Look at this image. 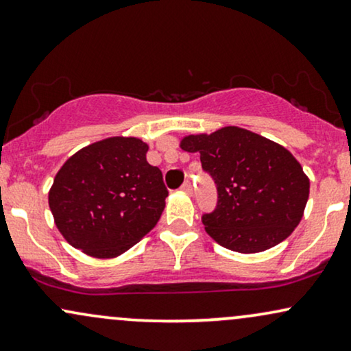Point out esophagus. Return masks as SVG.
<instances>
[{"instance_id": "34e87169", "label": "esophagus", "mask_w": 351, "mask_h": 351, "mask_svg": "<svg viewBox=\"0 0 351 351\" xmlns=\"http://www.w3.org/2000/svg\"><path fill=\"white\" fill-rule=\"evenodd\" d=\"M180 190H182V192L187 193V195H192V192H193L192 184H190L189 180H187V182H184V185H182V187H180Z\"/></svg>"}]
</instances>
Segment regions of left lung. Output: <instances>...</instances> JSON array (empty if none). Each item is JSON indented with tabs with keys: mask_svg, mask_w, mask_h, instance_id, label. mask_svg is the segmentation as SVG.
I'll use <instances>...</instances> for the list:
<instances>
[{
	"mask_svg": "<svg viewBox=\"0 0 351 351\" xmlns=\"http://www.w3.org/2000/svg\"><path fill=\"white\" fill-rule=\"evenodd\" d=\"M200 153L218 187V206L203 216L215 242L239 254H258L295 231L309 198V177L276 141L241 127H223L180 140Z\"/></svg>",
	"mask_w": 351,
	"mask_h": 351,
	"instance_id": "left-lung-1",
	"label": "left lung"
}]
</instances>
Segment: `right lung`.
I'll list each match as a JSON object with an SVG mask.
<instances>
[{
    "label": "right lung",
    "instance_id": "obj_1",
    "mask_svg": "<svg viewBox=\"0 0 351 351\" xmlns=\"http://www.w3.org/2000/svg\"><path fill=\"white\" fill-rule=\"evenodd\" d=\"M148 143L110 136L64 161L49 190V206L66 242L96 258L127 252L158 224L167 190L146 161Z\"/></svg>",
    "mask_w": 351,
    "mask_h": 351
}]
</instances>
